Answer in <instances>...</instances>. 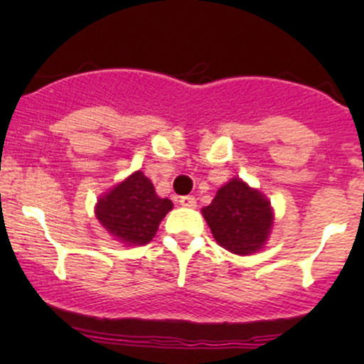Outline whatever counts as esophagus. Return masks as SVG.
<instances>
[{"instance_id":"1","label":"esophagus","mask_w":364,"mask_h":364,"mask_svg":"<svg viewBox=\"0 0 364 364\" xmlns=\"http://www.w3.org/2000/svg\"><path fill=\"white\" fill-rule=\"evenodd\" d=\"M179 205L181 207H186V208H195L196 207V198L191 195H186V196H179Z\"/></svg>"}]
</instances>
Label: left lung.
<instances>
[{"label":"left lung","mask_w":364,"mask_h":364,"mask_svg":"<svg viewBox=\"0 0 364 364\" xmlns=\"http://www.w3.org/2000/svg\"><path fill=\"white\" fill-rule=\"evenodd\" d=\"M202 214L217 243L236 255L262 250L274 224L269 200L240 178H232L219 188L210 205L202 208Z\"/></svg>","instance_id":"1"}]
</instances>
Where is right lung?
<instances>
[{
  "label": "right lung",
  "instance_id": "add662e5",
  "mask_svg": "<svg viewBox=\"0 0 364 364\" xmlns=\"http://www.w3.org/2000/svg\"><path fill=\"white\" fill-rule=\"evenodd\" d=\"M171 208L173 202L161 198L152 181L141 171H135L97 200L95 217L119 243L136 246L152 241Z\"/></svg>",
  "mask_w": 364,
  "mask_h": 364
}]
</instances>
